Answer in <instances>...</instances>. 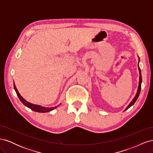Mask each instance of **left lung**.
I'll list each match as a JSON object with an SVG mask.
<instances>
[{"label": "left lung", "instance_id": "8db88e82", "mask_svg": "<svg viewBox=\"0 0 153 153\" xmlns=\"http://www.w3.org/2000/svg\"><path fill=\"white\" fill-rule=\"evenodd\" d=\"M138 69H139V73H140V77H139V84H138V91L137 92V94L135 96V98H133V100H132L131 102L129 103V105L128 106V107L125 109V110H128L130 106H131L134 103H135V101H137V100L138 99V96H139L140 94V90H141V84H142V75H141V71H140V69L139 68V66H138Z\"/></svg>", "mask_w": 153, "mask_h": 153}]
</instances>
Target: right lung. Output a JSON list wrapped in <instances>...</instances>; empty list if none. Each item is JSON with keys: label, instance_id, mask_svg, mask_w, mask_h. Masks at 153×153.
<instances>
[{"label": "right lung", "instance_id": "add662e5", "mask_svg": "<svg viewBox=\"0 0 153 153\" xmlns=\"http://www.w3.org/2000/svg\"><path fill=\"white\" fill-rule=\"evenodd\" d=\"M14 88H15V90L16 92V94L18 96V98H19L20 100L22 101V103L25 105L27 107L30 108L32 110L34 111V112H50L51 110H53V109L56 108L57 106H55V107H50V108H46V107H43V106H41L40 105H34V104H32L30 103L27 102L26 100H25L24 98H23V97L21 96V95L20 94L19 92H18L16 87L15 86V85L14 84Z\"/></svg>", "mask_w": 153, "mask_h": 153}]
</instances>
